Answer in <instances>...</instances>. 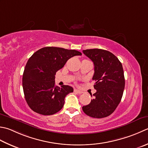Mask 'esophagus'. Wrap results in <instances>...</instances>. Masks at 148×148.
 Returning a JSON list of instances; mask_svg holds the SVG:
<instances>
[{
  "instance_id": "34e87169",
  "label": "esophagus",
  "mask_w": 148,
  "mask_h": 148,
  "mask_svg": "<svg viewBox=\"0 0 148 148\" xmlns=\"http://www.w3.org/2000/svg\"><path fill=\"white\" fill-rule=\"evenodd\" d=\"M74 92H76V93H77L79 94H81L83 93V92L82 90H77V89H74Z\"/></svg>"
}]
</instances>
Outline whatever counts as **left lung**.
<instances>
[{"label": "left lung", "mask_w": 148, "mask_h": 148, "mask_svg": "<svg viewBox=\"0 0 148 148\" xmlns=\"http://www.w3.org/2000/svg\"><path fill=\"white\" fill-rule=\"evenodd\" d=\"M83 53L94 63L92 79L95 82L94 87L96 90L90 103L82 107L83 111L94 118L109 116L123 97L125 86L123 65L117 58L108 51L92 49L83 50Z\"/></svg>", "instance_id": "8db88e82"}]
</instances>
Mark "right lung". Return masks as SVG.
<instances>
[{
	"label": "right lung",
	"instance_id": "right-lung-1",
	"mask_svg": "<svg viewBox=\"0 0 148 148\" xmlns=\"http://www.w3.org/2000/svg\"><path fill=\"white\" fill-rule=\"evenodd\" d=\"M82 54L76 50L45 47L29 58L23 74L22 86L25 101L32 110L50 115L63 108L65 96L74 89L69 85H55V75L69 59Z\"/></svg>",
	"mask_w": 148,
	"mask_h": 148
}]
</instances>
